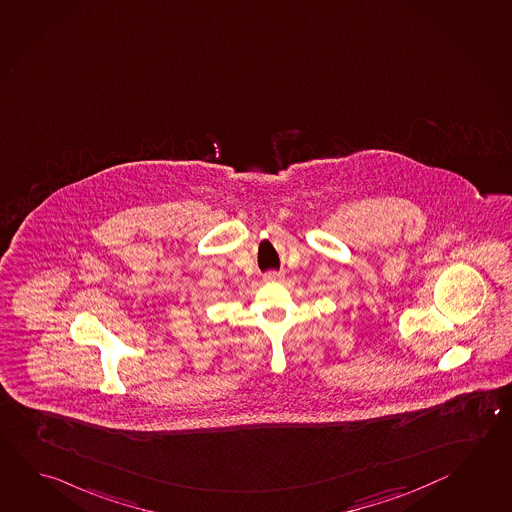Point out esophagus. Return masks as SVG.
Returning <instances> with one entry per match:
<instances>
[{
	"label": "esophagus",
	"instance_id": "esophagus-1",
	"mask_svg": "<svg viewBox=\"0 0 512 512\" xmlns=\"http://www.w3.org/2000/svg\"><path fill=\"white\" fill-rule=\"evenodd\" d=\"M281 278V274L279 272H274V270H270V272H265L263 274V281H276V279Z\"/></svg>",
	"mask_w": 512,
	"mask_h": 512
}]
</instances>
